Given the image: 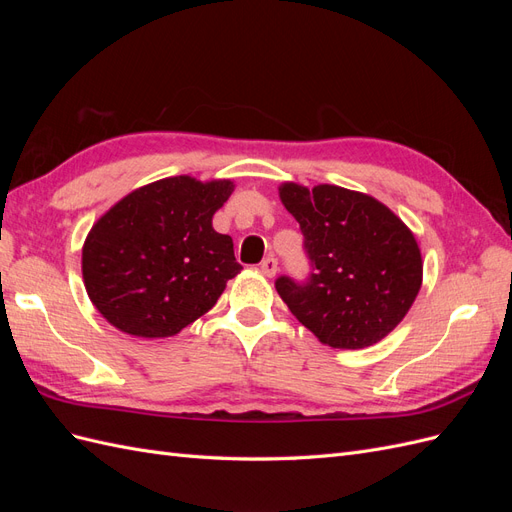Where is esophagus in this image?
I'll use <instances>...</instances> for the list:
<instances>
[{
  "label": "esophagus",
  "instance_id": "1",
  "mask_svg": "<svg viewBox=\"0 0 512 512\" xmlns=\"http://www.w3.org/2000/svg\"><path fill=\"white\" fill-rule=\"evenodd\" d=\"M260 271L265 273L267 277H273V275L277 273V258H273V256H267L265 260L260 262Z\"/></svg>",
  "mask_w": 512,
  "mask_h": 512
}]
</instances>
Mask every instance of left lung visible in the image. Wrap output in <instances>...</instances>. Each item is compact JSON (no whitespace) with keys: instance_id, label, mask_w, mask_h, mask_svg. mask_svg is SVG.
<instances>
[{"instance_id":"1","label":"left lung","mask_w":512,"mask_h":512,"mask_svg":"<svg viewBox=\"0 0 512 512\" xmlns=\"http://www.w3.org/2000/svg\"><path fill=\"white\" fill-rule=\"evenodd\" d=\"M299 222L309 275H280L275 288L297 320L331 348L374 346L404 320L423 280L416 239L367 194L337 185L280 188Z\"/></svg>"}]
</instances>
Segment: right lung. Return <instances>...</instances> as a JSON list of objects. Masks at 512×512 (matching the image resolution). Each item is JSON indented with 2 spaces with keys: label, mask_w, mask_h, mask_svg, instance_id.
Wrapping results in <instances>:
<instances>
[{
  "label": "right lung",
  "mask_w": 512,
  "mask_h": 512,
  "mask_svg": "<svg viewBox=\"0 0 512 512\" xmlns=\"http://www.w3.org/2000/svg\"><path fill=\"white\" fill-rule=\"evenodd\" d=\"M230 181L168 177L106 211L83 245L91 303L123 333L170 337L207 314L241 265L211 226Z\"/></svg>",
  "instance_id": "right-lung-1"
}]
</instances>
